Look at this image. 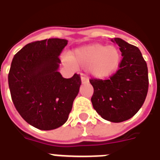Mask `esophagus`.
I'll list each match as a JSON object with an SVG mask.
<instances>
[{
    "label": "esophagus",
    "instance_id": "esophagus-1",
    "mask_svg": "<svg viewBox=\"0 0 160 160\" xmlns=\"http://www.w3.org/2000/svg\"><path fill=\"white\" fill-rule=\"evenodd\" d=\"M80 80H81V83H82V84H86V83H89V79L86 77H84V76H82Z\"/></svg>",
    "mask_w": 160,
    "mask_h": 160
}]
</instances>
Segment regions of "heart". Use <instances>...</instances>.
Instances as JSON below:
<instances>
[{"mask_svg":"<svg viewBox=\"0 0 160 160\" xmlns=\"http://www.w3.org/2000/svg\"><path fill=\"white\" fill-rule=\"evenodd\" d=\"M122 55L119 49L114 45L103 46L93 43L83 46L74 50L70 59L75 64L86 67L92 76L98 79H104L112 76L119 67ZM65 63L70 64L65 58Z\"/></svg>","mask_w":160,"mask_h":160,"instance_id":"heart-1","label":"heart"}]
</instances>
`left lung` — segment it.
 I'll use <instances>...</instances> for the list:
<instances>
[{
	"instance_id": "8db88e82",
	"label": "left lung",
	"mask_w": 160,
	"mask_h": 160,
	"mask_svg": "<svg viewBox=\"0 0 160 160\" xmlns=\"http://www.w3.org/2000/svg\"><path fill=\"white\" fill-rule=\"evenodd\" d=\"M119 46L122 60L109 80H89L93 87L91 102L103 119L122 122L134 116L147 95V64L140 49L119 38L112 39Z\"/></svg>"
}]
</instances>
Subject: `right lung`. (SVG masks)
<instances>
[{
	"mask_svg": "<svg viewBox=\"0 0 160 160\" xmlns=\"http://www.w3.org/2000/svg\"><path fill=\"white\" fill-rule=\"evenodd\" d=\"M68 41L61 38L31 42L14 56L8 75L9 88L20 116L38 129L58 128L68 119L81 80L75 74L63 78L59 55Z\"/></svg>",
	"mask_w": 160,
	"mask_h": 160,
	"instance_id": "obj_1",
	"label": "right lung"
}]
</instances>
